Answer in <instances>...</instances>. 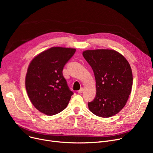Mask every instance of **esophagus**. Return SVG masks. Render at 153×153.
Instances as JSON below:
<instances>
[{
    "label": "esophagus",
    "mask_w": 153,
    "mask_h": 153,
    "mask_svg": "<svg viewBox=\"0 0 153 153\" xmlns=\"http://www.w3.org/2000/svg\"><path fill=\"white\" fill-rule=\"evenodd\" d=\"M83 91H84V89H83V88H81V89L79 90V91H77V92H78L79 94H81V93L83 92Z\"/></svg>",
    "instance_id": "34e87169"
}]
</instances>
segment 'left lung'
<instances>
[{
    "label": "left lung",
    "instance_id": "obj_1",
    "mask_svg": "<svg viewBox=\"0 0 153 153\" xmlns=\"http://www.w3.org/2000/svg\"><path fill=\"white\" fill-rule=\"evenodd\" d=\"M84 58L95 78L96 96L88 102L90 111L98 117L114 116L125 105L131 92L133 74L129 62L115 50H86Z\"/></svg>",
    "mask_w": 153,
    "mask_h": 153
}]
</instances>
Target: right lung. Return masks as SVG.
<instances>
[{
	"instance_id": "1",
	"label": "right lung",
	"mask_w": 153,
	"mask_h": 153,
	"mask_svg": "<svg viewBox=\"0 0 153 153\" xmlns=\"http://www.w3.org/2000/svg\"><path fill=\"white\" fill-rule=\"evenodd\" d=\"M76 49L53 47L31 61L25 78L28 97L34 107L47 115L65 109L73 95L62 74L64 66Z\"/></svg>"
}]
</instances>
